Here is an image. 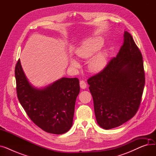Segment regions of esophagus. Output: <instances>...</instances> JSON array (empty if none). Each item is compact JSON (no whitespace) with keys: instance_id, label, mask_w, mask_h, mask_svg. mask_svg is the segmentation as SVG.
I'll list each match as a JSON object with an SVG mask.
<instances>
[{"instance_id":"obj_1","label":"esophagus","mask_w":156,"mask_h":156,"mask_svg":"<svg viewBox=\"0 0 156 156\" xmlns=\"http://www.w3.org/2000/svg\"><path fill=\"white\" fill-rule=\"evenodd\" d=\"M80 87L83 89H85L87 87V83L83 80H81L80 81Z\"/></svg>"}]
</instances>
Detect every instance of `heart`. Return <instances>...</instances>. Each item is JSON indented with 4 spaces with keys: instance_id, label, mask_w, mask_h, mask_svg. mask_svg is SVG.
<instances>
[{
    "instance_id": "1",
    "label": "heart",
    "mask_w": 156,
    "mask_h": 156,
    "mask_svg": "<svg viewBox=\"0 0 156 156\" xmlns=\"http://www.w3.org/2000/svg\"><path fill=\"white\" fill-rule=\"evenodd\" d=\"M103 44L102 40L99 38L90 40L76 51L78 57L82 59H88L92 56L97 51L101 48ZM71 64L74 66H77L76 61L72 60ZM106 54L102 52L96 55L89 62V68L92 71L97 72L101 71L105 66Z\"/></svg>"
}]
</instances>
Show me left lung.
<instances>
[{
  "mask_svg": "<svg viewBox=\"0 0 156 156\" xmlns=\"http://www.w3.org/2000/svg\"><path fill=\"white\" fill-rule=\"evenodd\" d=\"M142 58L132 36L125 31L116 57L88 79L96 120L102 128L118 127L137 112L145 81Z\"/></svg>",
  "mask_w": 156,
  "mask_h": 156,
  "instance_id": "obj_1",
  "label": "left lung"
}]
</instances>
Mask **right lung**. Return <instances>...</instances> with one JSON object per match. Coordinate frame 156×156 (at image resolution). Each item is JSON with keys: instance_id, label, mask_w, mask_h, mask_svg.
Wrapping results in <instances>:
<instances>
[{"instance_id": "right-lung-1", "label": "right lung", "mask_w": 156, "mask_h": 156, "mask_svg": "<svg viewBox=\"0 0 156 156\" xmlns=\"http://www.w3.org/2000/svg\"><path fill=\"white\" fill-rule=\"evenodd\" d=\"M14 71L18 100L30 119L47 133L60 135L69 130L80 93L79 80L62 78L44 89H37L30 84L20 59Z\"/></svg>"}]
</instances>
